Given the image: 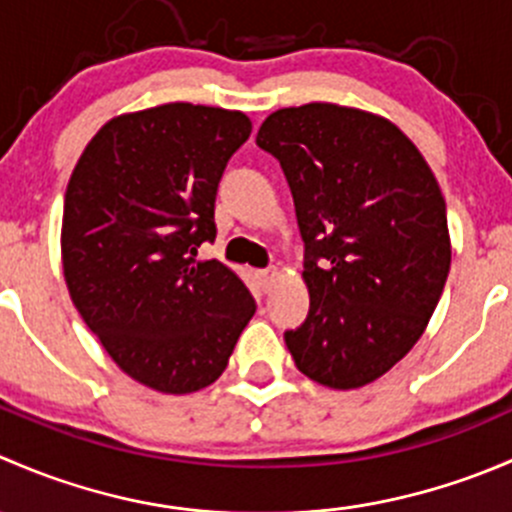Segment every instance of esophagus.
I'll list each match as a JSON object with an SVG mask.
<instances>
[{
  "label": "esophagus",
  "instance_id": "1",
  "mask_svg": "<svg viewBox=\"0 0 512 512\" xmlns=\"http://www.w3.org/2000/svg\"><path fill=\"white\" fill-rule=\"evenodd\" d=\"M277 277H280V270H277V267H267V270L257 272V280H260L262 292H270V289L275 287Z\"/></svg>",
  "mask_w": 512,
  "mask_h": 512
}]
</instances>
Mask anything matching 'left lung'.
I'll return each instance as SVG.
<instances>
[{"label": "left lung", "mask_w": 512, "mask_h": 512, "mask_svg": "<svg viewBox=\"0 0 512 512\" xmlns=\"http://www.w3.org/2000/svg\"><path fill=\"white\" fill-rule=\"evenodd\" d=\"M257 146L280 160L304 240L309 314L289 354L329 389L371 384L421 339L451 270L436 175L394 123L337 103L270 113Z\"/></svg>", "instance_id": "left-lung-1"}]
</instances>
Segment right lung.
I'll return each instance as SVG.
<instances>
[{
  "label": "right lung",
  "mask_w": 512,
  "mask_h": 512,
  "mask_svg": "<svg viewBox=\"0 0 512 512\" xmlns=\"http://www.w3.org/2000/svg\"><path fill=\"white\" fill-rule=\"evenodd\" d=\"M250 131L242 111L163 103L111 118L71 173L61 220L71 302L148 389L213 384L255 314L230 267L195 260L218 235L220 178Z\"/></svg>",
  "instance_id": "1"
}]
</instances>
